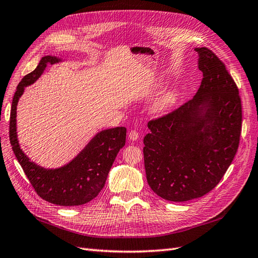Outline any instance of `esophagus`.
<instances>
[{
  "label": "esophagus",
  "instance_id": "1",
  "mask_svg": "<svg viewBox=\"0 0 258 258\" xmlns=\"http://www.w3.org/2000/svg\"><path fill=\"white\" fill-rule=\"evenodd\" d=\"M129 139L131 140V141H137V140L139 139V134L137 130H131L129 132Z\"/></svg>",
  "mask_w": 258,
  "mask_h": 258
}]
</instances>
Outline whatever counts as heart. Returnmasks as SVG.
I'll return each mask as SVG.
<instances>
[{
  "instance_id": "heart-1",
  "label": "heart",
  "mask_w": 258,
  "mask_h": 258,
  "mask_svg": "<svg viewBox=\"0 0 258 258\" xmlns=\"http://www.w3.org/2000/svg\"><path fill=\"white\" fill-rule=\"evenodd\" d=\"M175 100H176V92L173 90L167 91L163 93L157 101H156L154 104V110L159 113L165 112L174 104Z\"/></svg>"
}]
</instances>
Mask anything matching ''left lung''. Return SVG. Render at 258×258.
Masks as SVG:
<instances>
[{"label": "left lung", "instance_id": "obj_1", "mask_svg": "<svg viewBox=\"0 0 258 258\" xmlns=\"http://www.w3.org/2000/svg\"><path fill=\"white\" fill-rule=\"evenodd\" d=\"M204 79L195 97L148 121L144 166L152 190L168 201L205 196L220 183L238 151L242 106L239 89L223 61L195 48Z\"/></svg>", "mask_w": 258, "mask_h": 258}]
</instances>
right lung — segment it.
<instances>
[{
  "label": "right lung",
  "mask_w": 258,
  "mask_h": 258,
  "mask_svg": "<svg viewBox=\"0 0 258 258\" xmlns=\"http://www.w3.org/2000/svg\"><path fill=\"white\" fill-rule=\"evenodd\" d=\"M60 61V58L53 56L43 57L34 71L18 84L11 110L10 141L23 172L38 196L53 205L74 207L87 204L102 190L116 156L126 143L127 129L116 127L99 132L72 161L58 169H45L27 157L17 139L16 111L19 98L25 87L43 74L48 63Z\"/></svg>",
  "instance_id": "right-lung-1"
}]
</instances>
